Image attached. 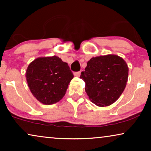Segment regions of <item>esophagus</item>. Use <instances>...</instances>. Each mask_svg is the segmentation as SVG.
Instances as JSON below:
<instances>
[{"mask_svg":"<svg viewBox=\"0 0 151 151\" xmlns=\"http://www.w3.org/2000/svg\"><path fill=\"white\" fill-rule=\"evenodd\" d=\"M74 76H76V77H80V74H81V71H77V72H75V73H73Z\"/></svg>","mask_w":151,"mask_h":151,"instance_id":"1","label":"esophagus"}]
</instances>
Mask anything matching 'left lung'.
<instances>
[{
  "label": "left lung",
  "instance_id": "obj_1",
  "mask_svg": "<svg viewBox=\"0 0 151 151\" xmlns=\"http://www.w3.org/2000/svg\"><path fill=\"white\" fill-rule=\"evenodd\" d=\"M129 68L115 55L92 58L80 78L85 82L88 98L99 106H109L122 93L127 85Z\"/></svg>",
  "mask_w": 151,
  "mask_h": 151
}]
</instances>
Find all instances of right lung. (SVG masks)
Instances as JSON below:
<instances>
[{
    "mask_svg": "<svg viewBox=\"0 0 151 151\" xmlns=\"http://www.w3.org/2000/svg\"><path fill=\"white\" fill-rule=\"evenodd\" d=\"M73 78L68 64L58 56L38 58L29 64L26 71L31 92L44 104L59 102Z\"/></svg>",
    "mask_w": 151,
    "mask_h": 151,
    "instance_id": "1",
    "label": "right lung"
}]
</instances>
